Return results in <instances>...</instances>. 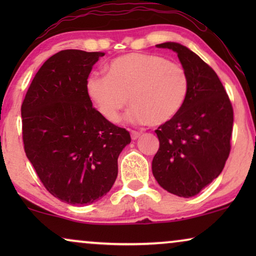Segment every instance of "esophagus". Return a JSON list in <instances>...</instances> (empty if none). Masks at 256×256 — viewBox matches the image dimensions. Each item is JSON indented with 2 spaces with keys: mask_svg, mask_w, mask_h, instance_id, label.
<instances>
[{
  "mask_svg": "<svg viewBox=\"0 0 256 256\" xmlns=\"http://www.w3.org/2000/svg\"><path fill=\"white\" fill-rule=\"evenodd\" d=\"M130 136H132V140H138L140 136H141V132H135V130H132L130 132Z\"/></svg>",
  "mask_w": 256,
  "mask_h": 256,
  "instance_id": "obj_1",
  "label": "esophagus"
}]
</instances>
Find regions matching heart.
Masks as SVG:
<instances>
[{"instance_id":"obj_1","label":"heart","mask_w":256,"mask_h":256,"mask_svg":"<svg viewBox=\"0 0 256 256\" xmlns=\"http://www.w3.org/2000/svg\"><path fill=\"white\" fill-rule=\"evenodd\" d=\"M108 76L90 74L86 93L98 112L118 122L129 102L126 120L135 124L162 126L176 116L188 94V72L177 62L149 54H128L112 60Z\"/></svg>"}]
</instances>
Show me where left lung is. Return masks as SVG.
<instances>
[{
    "instance_id": "obj_1",
    "label": "left lung",
    "mask_w": 256,
    "mask_h": 256,
    "mask_svg": "<svg viewBox=\"0 0 256 256\" xmlns=\"http://www.w3.org/2000/svg\"><path fill=\"white\" fill-rule=\"evenodd\" d=\"M156 46L176 52L190 87L180 113L155 130L160 149L152 174L170 194L194 197L219 176L228 158L232 104L216 73L194 51L174 42Z\"/></svg>"
}]
</instances>
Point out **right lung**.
<instances>
[{"label":"right lung","mask_w":256,"mask_h":256,"mask_svg":"<svg viewBox=\"0 0 256 256\" xmlns=\"http://www.w3.org/2000/svg\"><path fill=\"white\" fill-rule=\"evenodd\" d=\"M102 52L64 50L34 76L20 108L24 150L45 188L71 205L104 197L118 177V158L130 143L124 128L107 121L86 93Z\"/></svg>","instance_id":"obj_1"}]
</instances>
